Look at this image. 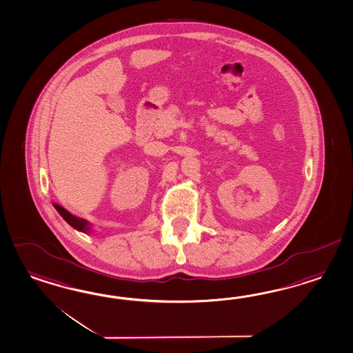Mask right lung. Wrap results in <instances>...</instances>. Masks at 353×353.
<instances>
[{"instance_id":"right-lung-1","label":"right lung","mask_w":353,"mask_h":353,"mask_svg":"<svg viewBox=\"0 0 353 353\" xmlns=\"http://www.w3.org/2000/svg\"><path fill=\"white\" fill-rule=\"evenodd\" d=\"M54 208H56L57 212L63 216V220H65L69 225L72 226L74 229H77V230H79V232H83V233H87V234L91 233V224H90L87 220L81 219V217L74 216L68 210H65L63 206H60V205H57V203H54Z\"/></svg>"}]
</instances>
